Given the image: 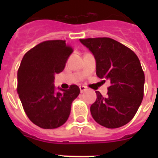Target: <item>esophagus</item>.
Masks as SVG:
<instances>
[{
    "label": "esophagus",
    "mask_w": 158,
    "mask_h": 158,
    "mask_svg": "<svg viewBox=\"0 0 158 158\" xmlns=\"http://www.w3.org/2000/svg\"><path fill=\"white\" fill-rule=\"evenodd\" d=\"M79 88H80V92L81 93H84V92L85 91V86H83V85H81V86H79Z\"/></svg>",
    "instance_id": "obj_1"
}]
</instances>
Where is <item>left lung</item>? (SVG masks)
<instances>
[{
    "label": "left lung",
    "mask_w": 158,
    "mask_h": 158,
    "mask_svg": "<svg viewBox=\"0 0 158 158\" xmlns=\"http://www.w3.org/2000/svg\"><path fill=\"white\" fill-rule=\"evenodd\" d=\"M96 58V75L111 82L107 96L96 91V100L90 107L97 123L118 128L134 118L144 96L145 75L133 51L111 38L80 39ZM105 81V80H104Z\"/></svg>",
    "instance_id": "obj_1"
}]
</instances>
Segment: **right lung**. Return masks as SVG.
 Wrapping results in <instances>:
<instances>
[{"instance_id": "1", "label": "right lung", "mask_w": 158, "mask_h": 158, "mask_svg": "<svg viewBox=\"0 0 158 158\" xmlns=\"http://www.w3.org/2000/svg\"><path fill=\"white\" fill-rule=\"evenodd\" d=\"M73 51L65 40L40 43L24 54L17 72V93L26 115L43 129L63 125L80 93L76 85L55 92L54 75L62 72Z\"/></svg>"}]
</instances>
